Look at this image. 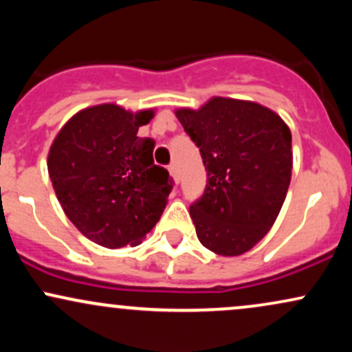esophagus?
<instances>
[{
	"instance_id": "esophagus-1",
	"label": "esophagus",
	"mask_w": 352,
	"mask_h": 352,
	"mask_svg": "<svg viewBox=\"0 0 352 352\" xmlns=\"http://www.w3.org/2000/svg\"><path fill=\"white\" fill-rule=\"evenodd\" d=\"M168 172H170L173 182H175V184H179L180 177H179V170H177V165L175 164H172L170 167H168Z\"/></svg>"
}]
</instances>
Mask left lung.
I'll list each match as a JSON object with an SVG mask.
<instances>
[{"mask_svg": "<svg viewBox=\"0 0 352 352\" xmlns=\"http://www.w3.org/2000/svg\"><path fill=\"white\" fill-rule=\"evenodd\" d=\"M177 119L200 147L207 188L190 207L200 243L240 256L276 221L292 182V132L276 112L232 98L180 107Z\"/></svg>", "mask_w": 352, "mask_h": 352, "instance_id": "1", "label": "left lung"}]
</instances>
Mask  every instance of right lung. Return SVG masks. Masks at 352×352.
I'll return each mask as SVG.
<instances>
[{
    "instance_id": "1",
    "label": "right lung",
    "mask_w": 352,
    "mask_h": 352,
    "mask_svg": "<svg viewBox=\"0 0 352 352\" xmlns=\"http://www.w3.org/2000/svg\"><path fill=\"white\" fill-rule=\"evenodd\" d=\"M155 109L98 104L76 112L47 153L60 207L76 228L104 248L142 243L162 217L172 182L153 164V140L139 139Z\"/></svg>"
}]
</instances>
